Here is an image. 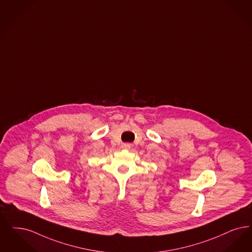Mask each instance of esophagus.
Wrapping results in <instances>:
<instances>
[{"label":"esophagus","mask_w":252,"mask_h":252,"mask_svg":"<svg viewBox=\"0 0 252 252\" xmlns=\"http://www.w3.org/2000/svg\"><path fill=\"white\" fill-rule=\"evenodd\" d=\"M122 148L128 150V149H130L131 148V144L130 143H123V144H122Z\"/></svg>","instance_id":"1"}]
</instances>
